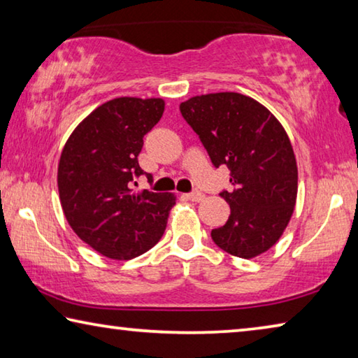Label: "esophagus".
I'll return each mask as SVG.
<instances>
[{
    "label": "esophagus",
    "instance_id": "34e87169",
    "mask_svg": "<svg viewBox=\"0 0 358 358\" xmlns=\"http://www.w3.org/2000/svg\"><path fill=\"white\" fill-rule=\"evenodd\" d=\"M185 197L187 199V201H192V202H202L203 201V194L199 192V191L185 194Z\"/></svg>",
    "mask_w": 358,
    "mask_h": 358
}]
</instances>
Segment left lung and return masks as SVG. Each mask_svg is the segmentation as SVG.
Returning <instances> with one entry per match:
<instances>
[{"label": "left lung", "instance_id": "1", "mask_svg": "<svg viewBox=\"0 0 358 358\" xmlns=\"http://www.w3.org/2000/svg\"><path fill=\"white\" fill-rule=\"evenodd\" d=\"M180 112L211 162L230 169L234 189L220 194L230 205V216L211 230V238L235 257L266 252L282 237L299 191V169L286 129L265 106L240 93L192 96L181 102Z\"/></svg>", "mask_w": 358, "mask_h": 358}]
</instances>
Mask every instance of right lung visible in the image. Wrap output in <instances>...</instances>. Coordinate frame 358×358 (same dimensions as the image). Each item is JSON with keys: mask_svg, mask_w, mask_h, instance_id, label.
Listing matches in <instances>:
<instances>
[{"mask_svg": "<svg viewBox=\"0 0 358 358\" xmlns=\"http://www.w3.org/2000/svg\"><path fill=\"white\" fill-rule=\"evenodd\" d=\"M161 98H115L83 118L58 162L63 213L77 237L113 260H129L161 240L175 194L132 191L143 171V136L164 113ZM151 177V175H148Z\"/></svg>", "mask_w": 358, "mask_h": 358, "instance_id": "obj_1", "label": "right lung"}]
</instances>
